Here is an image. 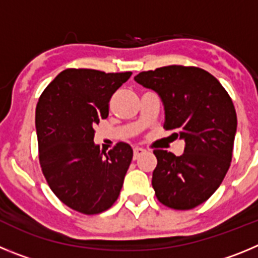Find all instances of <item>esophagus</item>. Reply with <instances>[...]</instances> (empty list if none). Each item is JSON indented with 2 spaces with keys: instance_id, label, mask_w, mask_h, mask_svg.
I'll return each instance as SVG.
<instances>
[{
  "instance_id": "esophagus-1",
  "label": "esophagus",
  "mask_w": 258,
  "mask_h": 258,
  "mask_svg": "<svg viewBox=\"0 0 258 258\" xmlns=\"http://www.w3.org/2000/svg\"><path fill=\"white\" fill-rule=\"evenodd\" d=\"M145 150L143 149H141V147H136V149L133 150V157H134V160H137V159H138V157L141 156V155H143L145 154Z\"/></svg>"
}]
</instances>
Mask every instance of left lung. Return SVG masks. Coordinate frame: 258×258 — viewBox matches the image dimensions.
<instances>
[{
    "label": "left lung",
    "mask_w": 258,
    "mask_h": 258,
    "mask_svg": "<svg viewBox=\"0 0 258 258\" xmlns=\"http://www.w3.org/2000/svg\"><path fill=\"white\" fill-rule=\"evenodd\" d=\"M134 80L160 95L164 129L184 140L181 156L154 150L155 195L168 208H195L220 187L231 164L236 133L231 98L213 75L199 67L166 66L140 72Z\"/></svg>",
    "instance_id": "1"
}]
</instances>
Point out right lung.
Returning a JSON list of instances; mask_svg holds the SVG:
<instances>
[{"label": "right lung", "instance_id": "1", "mask_svg": "<svg viewBox=\"0 0 258 258\" xmlns=\"http://www.w3.org/2000/svg\"><path fill=\"white\" fill-rule=\"evenodd\" d=\"M131 76L132 72L67 68L38 98L41 170L55 197L80 213L107 211L121 191L133 150L118 142L103 155L93 141L94 127L108 116L109 99Z\"/></svg>", "mask_w": 258, "mask_h": 258}]
</instances>
